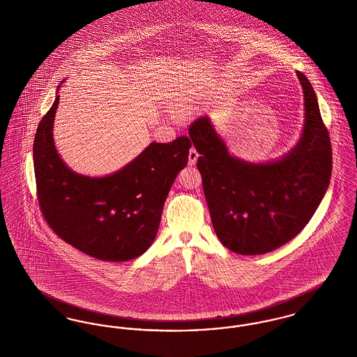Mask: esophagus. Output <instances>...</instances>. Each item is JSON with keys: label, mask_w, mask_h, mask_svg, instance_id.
<instances>
[{"label": "esophagus", "mask_w": 357, "mask_h": 357, "mask_svg": "<svg viewBox=\"0 0 357 357\" xmlns=\"http://www.w3.org/2000/svg\"><path fill=\"white\" fill-rule=\"evenodd\" d=\"M198 158H199V153H198V151H197L195 149H191V150H190V153H188V165H190V166H194V165L197 163Z\"/></svg>", "instance_id": "obj_1"}]
</instances>
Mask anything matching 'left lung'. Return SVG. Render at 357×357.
<instances>
[{"label": "left lung", "instance_id": "1", "mask_svg": "<svg viewBox=\"0 0 357 357\" xmlns=\"http://www.w3.org/2000/svg\"><path fill=\"white\" fill-rule=\"evenodd\" d=\"M297 77L304 93V127L298 142L281 158L258 163L238 158L208 116L188 128L201 153L197 167L214 231L237 255L269 253L293 239L329 187V135L313 86L303 73L297 72Z\"/></svg>", "mask_w": 357, "mask_h": 357}]
</instances>
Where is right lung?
<instances>
[{
	"label": "right lung",
	"mask_w": 357,
	"mask_h": 357,
	"mask_svg": "<svg viewBox=\"0 0 357 357\" xmlns=\"http://www.w3.org/2000/svg\"><path fill=\"white\" fill-rule=\"evenodd\" d=\"M57 93L59 89L33 143L37 197L44 218L59 237L93 258L121 262L140 257L156 237L171 186L186 167L190 139L151 142L120 170L104 176L79 174L68 167L54 144Z\"/></svg>",
	"instance_id": "1"
}]
</instances>
